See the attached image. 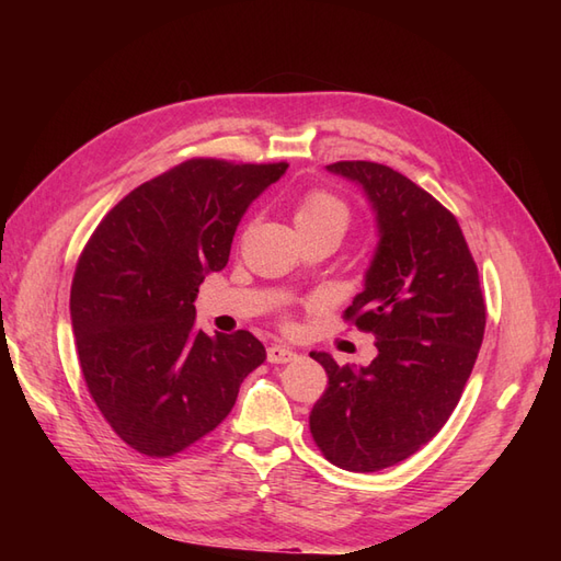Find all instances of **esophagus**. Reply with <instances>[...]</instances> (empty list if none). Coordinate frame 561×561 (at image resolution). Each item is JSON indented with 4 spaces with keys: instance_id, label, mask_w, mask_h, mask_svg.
I'll use <instances>...</instances> for the list:
<instances>
[{
    "instance_id": "1",
    "label": "esophagus",
    "mask_w": 561,
    "mask_h": 561,
    "mask_svg": "<svg viewBox=\"0 0 561 561\" xmlns=\"http://www.w3.org/2000/svg\"><path fill=\"white\" fill-rule=\"evenodd\" d=\"M297 358V353L293 348L287 346H280V344H274L266 348V360L274 363V365H285V363H293Z\"/></svg>"
}]
</instances>
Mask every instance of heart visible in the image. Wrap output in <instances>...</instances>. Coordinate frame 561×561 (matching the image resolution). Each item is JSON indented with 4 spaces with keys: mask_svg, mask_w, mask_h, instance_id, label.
Wrapping results in <instances>:
<instances>
[{
    "mask_svg": "<svg viewBox=\"0 0 561 561\" xmlns=\"http://www.w3.org/2000/svg\"><path fill=\"white\" fill-rule=\"evenodd\" d=\"M348 219L351 213L346 203L325 190L307 192L295 206V227L299 229V233L332 229L344 236Z\"/></svg>",
    "mask_w": 561,
    "mask_h": 561,
    "instance_id": "b5f03b06",
    "label": "heart"
}]
</instances>
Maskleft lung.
<instances>
[{
  "instance_id": "1",
  "label": "left lung",
  "mask_w": 561,
  "mask_h": 561,
  "mask_svg": "<svg viewBox=\"0 0 561 561\" xmlns=\"http://www.w3.org/2000/svg\"><path fill=\"white\" fill-rule=\"evenodd\" d=\"M328 171L363 186L377 213L379 243L344 318L371 332L367 367L328 371L309 426L330 463L377 472L416 454L461 400L482 346L486 307L456 217L410 178L375 161H336Z\"/></svg>"
}]
</instances>
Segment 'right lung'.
I'll return each instance as SVG.
<instances>
[{"label": "right lung", "instance_id": "obj_1", "mask_svg": "<svg viewBox=\"0 0 561 561\" xmlns=\"http://www.w3.org/2000/svg\"><path fill=\"white\" fill-rule=\"evenodd\" d=\"M287 163L190 159L140 184L79 254L70 316L81 375L128 447L168 458L227 419L266 360L248 330H194L198 285L229 262L243 213Z\"/></svg>", "mask_w": 561, "mask_h": 561}]
</instances>
